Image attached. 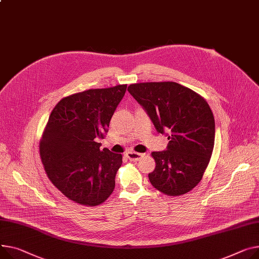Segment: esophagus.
<instances>
[{
  "mask_svg": "<svg viewBox=\"0 0 259 259\" xmlns=\"http://www.w3.org/2000/svg\"><path fill=\"white\" fill-rule=\"evenodd\" d=\"M143 155H144V154H142V153H136V152H132V151L126 153L127 158H128L129 160H131V161H137V160H140V159L143 157Z\"/></svg>",
  "mask_w": 259,
  "mask_h": 259,
  "instance_id": "1",
  "label": "esophagus"
}]
</instances>
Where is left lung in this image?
I'll return each instance as SVG.
<instances>
[{
  "instance_id": "left-lung-1",
  "label": "left lung",
  "mask_w": 259,
  "mask_h": 259,
  "mask_svg": "<svg viewBox=\"0 0 259 259\" xmlns=\"http://www.w3.org/2000/svg\"><path fill=\"white\" fill-rule=\"evenodd\" d=\"M160 134L166 150L152 152L156 166L151 184L168 196H180L202 179L211 157L215 125L209 105L201 96L176 82H146L128 86Z\"/></svg>"
}]
</instances>
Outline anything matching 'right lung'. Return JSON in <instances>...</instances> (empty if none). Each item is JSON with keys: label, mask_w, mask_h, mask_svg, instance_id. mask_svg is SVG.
<instances>
[{"label": "right lung", "mask_w": 259, "mask_h": 259, "mask_svg": "<svg viewBox=\"0 0 259 259\" xmlns=\"http://www.w3.org/2000/svg\"><path fill=\"white\" fill-rule=\"evenodd\" d=\"M127 85L63 98L51 112L39 151L46 173L70 200L97 206L113 192L122 155L100 149Z\"/></svg>", "instance_id": "right-lung-1"}]
</instances>
